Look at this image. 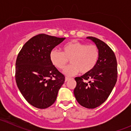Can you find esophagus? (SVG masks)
<instances>
[{
  "mask_svg": "<svg viewBox=\"0 0 131 131\" xmlns=\"http://www.w3.org/2000/svg\"><path fill=\"white\" fill-rule=\"evenodd\" d=\"M69 79H70L69 77H65V82H67L68 80H69Z\"/></svg>",
  "mask_w": 131,
  "mask_h": 131,
  "instance_id": "esophagus-1",
  "label": "esophagus"
}]
</instances>
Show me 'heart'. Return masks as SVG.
Returning a JSON list of instances; mask_svg holds the SVG:
<instances>
[{"instance_id": "obj_1", "label": "heart", "mask_w": 131, "mask_h": 131, "mask_svg": "<svg viewBox=\"0 0 131 131\" xmlns=\"http://www.w3.org/2000/svg\"><path fill=\"white\" fill-rule=\"evenodd\" d=\"M50 60L58 69L63 70L69 62L72 64L65 68L64 73L68 76L79 72L89 73L96 65L99 58V49L96 45H87L77 40L67 42L62 47V51L52 49L50 52Z\"/></svg>"}]
</instances>
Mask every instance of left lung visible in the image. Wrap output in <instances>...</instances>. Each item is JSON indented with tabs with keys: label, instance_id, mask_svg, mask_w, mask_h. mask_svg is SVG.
<instances>
[{
	"label": "left lung",
	"instance_id": "1",
	"mask_svg": "<svg viewBox=\"0 0 131 131\" xmlns=\"http://www.w3.org/2000/svg\"><path fill=\"white\" fill-rule=\"evenodd\" d=\"M87 39L97 47L99 58L91 72L75 78L77 85L73 92L81 106L92 109L103 103L113 90L117 80V62L114 52L106 43L93 37Z\"/></svg>",
	"mask_w": 131,
	"mask_h": 131
}]
</instances>
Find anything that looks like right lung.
<instances>
[{
	"instance_id": "1",
	"label": "right lung",
	"mask_w": 131,
	"mask_h": 131,
	"mask_svg": "<svg viewBox=\"0 0 131 131\" xmlns=\"http://www.w3.org/2000/svg\"><path fill=\"white\" fill-rule=\"evenodd\" d=\"M65 38L42 34L25 43L16 61L17 86L28 103L40 109L55 102L65 78L50 60L51 51Z\"/></svg>"
}]
</instances>
